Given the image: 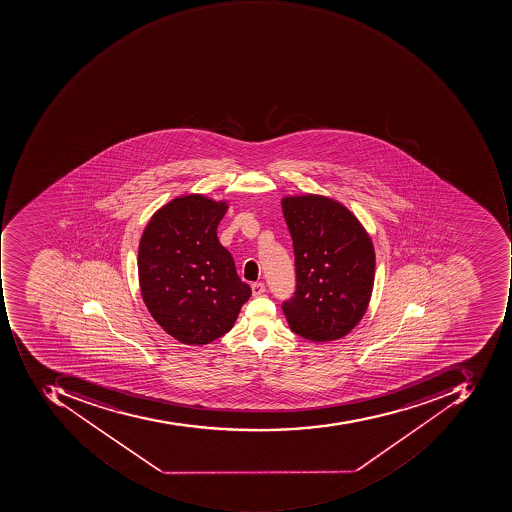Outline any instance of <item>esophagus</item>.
Masks as SVG:
<instances>
[{
    "mask_svg": "<svg viewBox=\"0 0 512 512\" xmlns=\"http://www.w3.org/2000/svg\"><path fill=\"white\" fill-rule=\"evenodd\" d=\"M251 288L254 297H258V295H263L264 292H266V286H264V283H254L252 284Z\"/></svg>",
    "mask_w": 512,
    "mask_h": 512,
    "instance_id": "obj_1",
    "label": "esophagus"
}]
</instances>
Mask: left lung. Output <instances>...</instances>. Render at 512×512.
I'll return each mask as SVG.
<instances>
[{
	"instance_id": "obj_1",
	"label": "left lung",
	"mask_w": 512,
	"mask_h": 512,
	"mask_svg": "<svg viewBox=\"0 0 512 512\" xmlns=\"http://www.w3.org/2000/svg\"><path fill=\"white\" fill-rule=\"evenodd\" d=\"M295 255L294 295L283 301L292 332L311 341L345 337L365 315L374 286L371 238L343 204L321 195L281 201Z\"/></svg>"
}]
</instances>
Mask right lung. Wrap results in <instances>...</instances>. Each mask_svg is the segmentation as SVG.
Returning <instances> with one entry per match:
<instances>
[{
    "mask_svg": "<svg viewBox=\"0 0 512 512\" xmlns=\"http://www.w3.org/2000/svg\"><path fill=\"white\" fill-rule=\"evenodd\" d=\"M224 201L184 195L151 218L138 248L141 295L154 320L184 345H208L231 331L251 297L221 246Z\"/></svg>",
    "mask_w": 512,
    "mask_h": 512,
    "instance_id": "add662e5",
    "label": "right lung"
}]
</instances>
